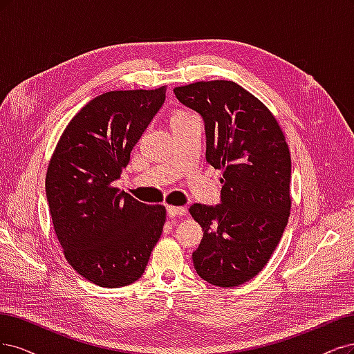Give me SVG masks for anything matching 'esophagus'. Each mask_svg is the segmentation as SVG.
<instances>
[{"instance_id":"34e87169","label":"esophagus","mask_w":354,"mask_h":354,"mask_svg":"<svg viewBox=\"0 0 354 354\" xmlns=\"http://www.w3.org/2000/svg\"><path fill=\"white\" fill-rule=\"evenodd\" d=\"M167 214L170 218H175V216H185L187 209L180 206H167Z\"/></svg>"}]
</instances>
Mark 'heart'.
Listing matches in <instances>:
<instances>
[{
    "label": "heart",
    "mask_w": 354,
    "mask_h": 354,
    "mask_svg": "<svg viewBox=\"0 0 354 354\" xmlns=\"http://www.w3.org/2000/svg\"><path fill=\"white\" fill-rule=\"evenodd\" d=\"M191 113H187V111H176L175 115L172 116V120H178V119H184L187 116H189Z\"/></svg>",
    "instance_id": "heart-1"
}]
</instances>
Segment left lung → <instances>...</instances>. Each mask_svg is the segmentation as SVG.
<instances>
[{
    "label": "left lung",
    "mask_w": 354,
    "mask_h": 354,
    "mask_svg": "<svg viewBox=\"0 0 354 354\" xmlns=\"http://www.w3.org/2000/svg\"><path fill=\"white\" fill-rule=\"evenodd\" d=\"M206 123V158L222 169V204H192L203 227L192 253L198 275L216 287H238L266 266L288 223L291 156L272 111L232 81L174 89Z\"/></svg>",
    "instance_id": "1"
}]
</instances>
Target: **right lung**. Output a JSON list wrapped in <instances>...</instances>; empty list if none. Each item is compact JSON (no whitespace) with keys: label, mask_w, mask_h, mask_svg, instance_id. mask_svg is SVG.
<instances>
[{"label":"right lung","mask_w":354,"mask_h":354,"mask_svg":"<svg viewBox=\"0 0 354 354\" xmlns=\"http://www.w3.org/2000/svg\"><path fill=\"white\" fill-rule=\"evenodd\" d=\"M165 98L166 86L95 97L67 123L51 156L45 191L55 235L69 265L100 287L140 279L162 235L166 207L113 184Z\"/></svg>","instance_id":"obj_1"}]
</instances>
